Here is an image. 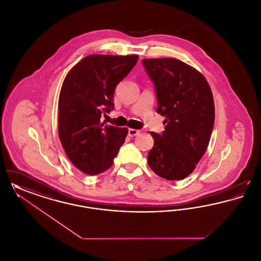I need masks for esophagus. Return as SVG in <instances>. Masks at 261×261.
<instances>
[{"label":"esophagus","instance_id":"34e87169","mask_svg":"<svg viewBox=\"0 0 261 261\" xmlns=\"http://www.w3.org/2000/svg\"><path fill=\"white\" fill-rule=\"evenodd\" d=\"M140 130H137V129H132V128H130L129 130H128V135L130 137H134L137 136V135H139L140 134Z\"/></svg>","mask_w":261,"mask_h":261}]
</instances>
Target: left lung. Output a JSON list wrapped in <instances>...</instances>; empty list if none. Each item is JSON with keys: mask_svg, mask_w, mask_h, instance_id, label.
Instances as JSON below:
<instances>
[{"mask_svg": "<svg viewBox=\"0 0 261 261\" xmlns=\"http://www.w3.org/2000/svg\"><path fill=\"white\" fill-rule=\"evenodd\" d=\"M153 82L159 108L165 116L162 135L150 132V169L166 180H182L192 173L207 149L214 124V101L204 76L176 59H144Z\"/></svg>", "mask_w": 261, "mask_h": 261, "instance_id": "obj_1", "label": "left lung"}]
</instances>
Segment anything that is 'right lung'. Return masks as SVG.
<instances>
[{"instance_id": "right-lung-1", "label": "right lung", "mask_w": 261, "mask_h": 261, "mask_svg": "<svg viewBox=\"0 0 261 261\" xmlns=\"http://www.w3.org/2000/svg\"><path fill=\"white\" fill-rule=\"evenodd\" d=\"M138 58L91 55L64 78L59 98V137L69 161L84 173L108 170L124 143L128 129L106 125L101 115L113 110L115 87Z\"/></svg>"}]
</instances>
